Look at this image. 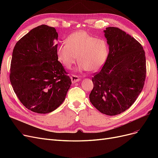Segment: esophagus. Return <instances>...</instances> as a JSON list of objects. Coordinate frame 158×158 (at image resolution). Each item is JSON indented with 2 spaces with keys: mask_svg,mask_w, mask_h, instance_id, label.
I'll return each mask as SVG.
<instances>
[{
  "mask_svg": "<svg viewBox=\"0 0 158 158\" xmlns=\"http://www.w3.org/2000/svg\"><path fill=\"white\" fill-rule=\"evenodd\" d=\"M71 80H72V82H73V83H76L77 82H79V81L80 80V78H79L78 76L73 74L71 76Z\"/></svg>",
  "mask_w": 158,
  "mask_h": 158,
  "instance_id": "1",
  "label": "esophagus"
}]
</instances>
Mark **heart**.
<instances>
[{"instance_id":"obj_1","label":"heart","mask_w":158,"mask_h":158,"mask_svg":"<svg viewBox=\"0 0 158 158\" xmlns=\"http://www.w3.org/2000/svg\"><path fill=\"white\" fill-rule=\"evenodd\" d=\"M108 54L107 41L85 31L71 33L65 43L56 48L57 58L66 68L70 69L78 59V69L89 72L101 69L106 63Z\"/></svg>"}]
</instances>
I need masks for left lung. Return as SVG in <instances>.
Segmentation results:
<instances>
[{
  "label": "left lung",
  "instance_id": "8db88e82",
  "mask_svg": "<svg viewBox=\"0 0 158 158\" xmlns=\"http://www.w3.org/2000/svg\"><path fill=\"white\" fill-rule=\"evenodd\" d=\"M104 32L109 51L103 68L92 77L89 100L99 111L113 116L125 111L141 93L146 56L140 43L119 28L109 27Z\"/></svg>",
  "mask_w": 158,
  "mask_h": 158
}]
</instances>
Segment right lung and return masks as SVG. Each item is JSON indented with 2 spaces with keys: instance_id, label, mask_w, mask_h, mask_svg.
I'll list each match as a JSON object with an SVG mask.
<instances>
[{
  "instance_id": "add662e5",
  "label": "right lung",
  "mask_w": 158,
  "mask_h": 158,
  "mask_svg": "<svg viewBox=\"0 0 158 158\" xmlns=\"http://www.w3.org/2000/svg\"><path fill=\"white\" fill-rule=\"evenodd\" d=\"M55 27L41 25L22 37L14 46L10 80L14 92L27 109L45 114L64 101L72 84L58 60Z\"/></svg>"
}]
</instances>
